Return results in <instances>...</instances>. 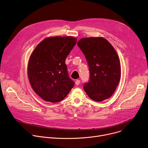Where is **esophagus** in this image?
I'll return each mask as SVG.
<instances>
[{
  "label": "esophagus",
  "instance_id": "34e87169",
  "mask_svg": "<svg viewBox=\"0 0 148 148\" xmlns=\"http://www.w3.org/2000/svg\"><path fill=\"white\" fill-rule=\"evenodd\" d=\"M80 80H76V82H75V84L76 85H79L80 84Z\"/></svg>",
  "mask_w": 148,
  "mask_h": 148
}]
</instances>
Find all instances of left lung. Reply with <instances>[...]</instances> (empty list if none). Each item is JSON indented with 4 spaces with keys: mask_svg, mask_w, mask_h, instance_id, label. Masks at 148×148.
I'll return each instance as SVG.
<instances>
[{
    "mask_svg": "<svg viewBox=\"0 0 148 148\" xmlns=\"http://www.w3.org/2000/svg\"><path fill=\"white\" fill-rule=\"evenodd\" d=\"M77 44L89 67V82L83 86L85 92L96 101L109 99L121 78L120 61L115 49L103 37L82 38Z\"/></svg>",
    "mask_w": 148,
    "mask_h": 148,
    "instance_id": "left-lung-1",
    "label": "left lung"
}]
</instances>
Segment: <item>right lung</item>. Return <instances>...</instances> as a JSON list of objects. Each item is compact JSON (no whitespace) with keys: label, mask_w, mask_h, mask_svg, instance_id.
<instances>
[{"label":"right lung","mask_w":148,"mask_h":148,"mask_svg":"<svg viewBox=\"0 0 148 148\" xmlns=\"http://www.w3.org/2000/svg\"><path fill=\"white\" fill-rule=\"evenodd\" d=\"M72 36L48 37L40 42L29 56L27 75L33 90L43 100L62 101L74 86L65 60L76 44Z\"/></svg>","instance_id":"1"}]
</instances>
